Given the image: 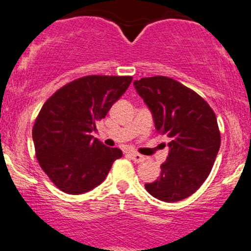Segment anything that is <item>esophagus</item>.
Masks as SVG:
<instances>
[{"mask_svg":"<svg viewBox=\"0 0 251 251\" xmlns=\"http://www.w3.org/2000/svg\"><path fill=\"white\" fill-rule=\"evenodd\" d=\"M130 157L134 160L135 162H143V161H145V156H142L141 154L136 153V151H131Z\"/></svg>","mask_w":251,"mask_h":251,"instance_id":"1","label":"esophagus"}]
</instances>
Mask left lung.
Masks as SVG:
<instances>
[{
  "label": "left lung",
  "instance_id": "left-lung-1",
  "mask_svg": "<svg viewBox=\"0 0 251 251\" xmlns=\"http://www.w3.org/2000/svg\"><path fill=\"white\" fill-rule=\"evenodd\" d=\"M134 86L151 109L157 133L171 139L159 179L146 184V190L159 201H182L204 184L215 163L221 147L215 112L197 92L172 78H141Z\"/></svg>",
  "mask_w": 251,
  "mask_h": 251
}]
</instances>
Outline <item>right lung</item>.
Returning <instances> with one entry per match:
<instances>
[{"mask_svg": "<svg viewBox=\"0 0 251 251\" xmlns=\"http://www.w3.org/2000/svg\"><path fill=\"white\" fill-rule=\"evenodd\" d=\"M130 75H85L54 92L33 126L35 156L59 190L81 194L103 182L122 151L104 146L91 131L129 88Z\"/></svg>", "mask_w": 251, "mask_h": 251, "instance_id": "1", "label": "right lung"}]
</instances>
